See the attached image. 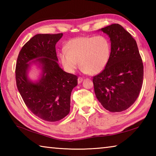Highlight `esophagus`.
Returning a JSON list of instances; mask_svg holds the SVG:
<instances>
[{"label": "esophagus", "instance_id": "obj_1", "mask_svg": "<svg viewBox=\"0 0 156 156\" xmlns=\"http://www.w3.org/2000/svg\"><path fill=\"white\" fill-rule=\"evenodd\" d=\"M83 78H80V77H79V78H78V84L81 83L82 82H83Z\"/></svg>", "mask_w": 156, "mask_h": 156}]
</instances>
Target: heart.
<instances>
[{"instance_id":"heart-1","label":"heart","mask_w":156,"mask_h":156,"mask_svg":"<svg viewBox=\"0 0 156 156\" xmlns=\"http://www.w3.org/2000/svg\"><path fill=\"white\" fill-rule=\"evenodd\" d=\"M112 51V43L106 36L79 37L69 41L59 56L68 73H74L80 64L84 73L98 74L106 68Z\"/></svg>"}]
</instances>
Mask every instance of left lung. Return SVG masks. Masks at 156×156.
<instances>
[{"instance_id":"1","label":"left lung","mask_w":156,"mask_h":156,"mask_svg":"<svg viewBox=\"0 0 156 156\" xmlns=\"http://www.w3.org/2000/svg\"><path fill=\"white\" fill-rule=\"evenodd\" d=\"M99 31L109 36L112 51L106 68L93 78L95 94L105 109L120 112L138 97L143 64L136 41L120 25L112 24Z\"/></svg>"}]
</instances>
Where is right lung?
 <instances>
[{
	"label": "right lung",
	"mask_w": 156,
	"mask_h": 156,
	"mask_svg": "<svg viewBox=\"0 0 156 156\" xmlns=\"http://www.w3.org/2000/svg\"><path fill=\"white\" fill-rule=\"evenodd\" d=\"M62 35L36 34L22 47L16 67L17 88L26 106L48 122H56L69 114L71 93L78 84L77 76L65 72L58 63L56 44ZM33 64L41 70L34 81L28 78Z\"/></svg>",
	"instance_id": "right-lung-1"
}]
</instances>
